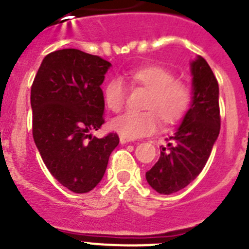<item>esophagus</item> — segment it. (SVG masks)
Instances as JSON below:
<instances>
[{
    "label": "esophagus",
    "instance_id": "1",
    "mask_svg": "<svg viewBox=\"0 0 249 249\" xmlns=\"http://www.w3.org/2000/svg\"><path fill=\"white\" fill-rule=\"evenodd\" d=\"M120 142H121V144H126V143H128V142H131V140H128V138L122 137V136H121V137H120Z\"/></svg>",
    "mask_w": 249,
    "mask_h": 249
}]
</instances>
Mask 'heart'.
Masks as SVG:
<instances>
[{
	"instance_id": "obj_1",
	"label": "heart",
	"mask_w": 249,
	"mask_h": 249,
	"mask_svg": "<svg viewBox=\"0 0 249 249\" xmlns=\"http://www.w3.org/2000/svg\"><path fill=\"white\" fill-rule=\"evenodd\" d=\"M132 87L148 89L144 108L147 111H129L114 118L111 127L122 137L128 140L144 137L160 126V118L164 124H172L181 120L191 102L190 86L175 80L169 70L157 65L137 68L128 74ZM127 91L120 78H112L103 89V100L112 112H120L124 106Z\"/></svg>"
}]
</instances>
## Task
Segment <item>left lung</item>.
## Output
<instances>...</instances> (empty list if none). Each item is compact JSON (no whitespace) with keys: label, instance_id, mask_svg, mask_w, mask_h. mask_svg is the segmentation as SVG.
I'll use <instances>...</instances> for the list:
<instances>
[{"label":"left lung","instance_id":"1","mask_svg":"<svg viewBox=\"0 0 249 249\" xmlns=\"http://www.w3.org/2000/svg\"><path fill=\"white\" fill-rule=\"evenodd\" d=\"M192 102L181 126L160 147V160L146 172L149 186L160 195L183 190L197 178L210 158L221 128L218 82L201 56L191 62Z\"/></svg>","mask_w":249,"mask_h":249}]
</instances>
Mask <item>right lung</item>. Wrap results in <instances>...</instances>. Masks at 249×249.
Masks as SVG:
<instances>
[{
	"label": "right lung",
	"instance_id": "obj_1",
	"mask_svg": "<svg viewBox=\"0 0 249 249\" xmlns=\"http://www.w3.org/2000/svg\"><path fill=\"white\" fill-rule=\"evenodd\" d=\"M111 63L76 48L43 58L31 89L32 133L51 175L67 190L87 193L102 179L117 133L97 138L105 100L101 85Z\"/></svg>",
	"mask_w": 249,
	"mask_h": 249
}]
</instances>
